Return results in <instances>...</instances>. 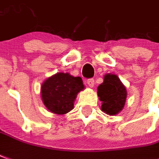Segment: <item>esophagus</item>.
Listing matches in <instances>:
<instances>
[{"label":"esophagus","mask_w":159,"mask_h":159,"mask_svg":"<svg viewBox=\"0 0 159 159\" xmlns=\"http://www.w3.org/2000/svg\"><path fill=\"white\" fill-rule=\"evenodd\" d=\"M87 83H88V85H89V87L93 88V87L94 86V79H93V78L88 79V81H87Z\"/></svg>","instance_id":"1"}]
</instances>
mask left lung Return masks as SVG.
Returning a JSON list of instances; mask_svg holds the SVG:
<instances>
[{
	"instance_id": "left-lung-1",
	"label": "left lung",
	"mask_w": 159,
	"mask_h": 159,
	"mask_svg": "<svg viewBox=\"0 0 159 159\" xmlns=\"http://www.w3.org/2000/svg\"><path fill=\"white\" fill-rule=\"evenodd\" d=\"M98 95L102 101L101 109L109 116L117 115L124 108L127 93L116 75L106 74L98 88Z\"/></svg>"
}]
</instances>
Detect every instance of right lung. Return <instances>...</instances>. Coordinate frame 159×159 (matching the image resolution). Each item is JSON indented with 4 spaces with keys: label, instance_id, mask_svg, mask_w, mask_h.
<instances>
[{
    "label": "right lung",
    "instance_id": "add662e5",
    "mask_svg": "<svg viewBox=\"0 0 159 159\" xmlns=\"http://www.w3.org/2000/svg\"><path fill=\"white\" fill-rule=\"evenodd\" d=\"M84 89L80 76L69 73H57L44 81L41 87V95L44 105L52 113L64 115L73 109L74 100Z\"/></svg>",
    "mask_w": 159,
    "mask_h": 159
}]
</instances>
